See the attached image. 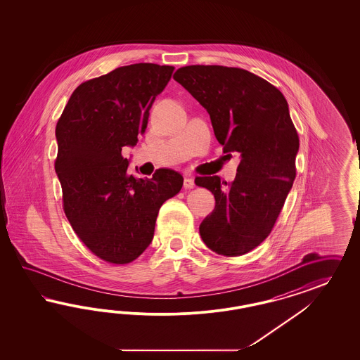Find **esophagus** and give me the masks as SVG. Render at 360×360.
I'll list each match as a JSON object with an SVG mask.
<instances>
[{"instance_id":"34e87169","label":"esophagus","mask_w":360,"mask_h":360,"mask_svg":"<svg viewBox=\"0 0 360 360\" xmlns=\"http://www.w3.org/2000/svg\"><path fill=\"white\" fill-rule=\"evenodd\" d=\"M184 187L187 188V190H190V188H194V187H195L194 179H193V178H185V181H184Z\"/></svg>"}]
</instances>
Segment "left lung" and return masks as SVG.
<instances>
[{"instance_id": "left-lung-1", "label": "left lung", "mask_w": 360, "mask_h": 360, "mask_svg": "<svg viewBox=\"0 0 360 360\" xmlns=\"http://www.w3.org/2000/svg\"><path fill=\"white\" fill-rule=\"evenodd\" d=\"M173 77L207 110L223 152L241 157L231 184L218 175L195 179L215 196L199 226L202 240L218 255L241 256L269 236L293 186L300 140L288 101L269 82L236 67L186 65Z\"/></svg>"}]
</instances>
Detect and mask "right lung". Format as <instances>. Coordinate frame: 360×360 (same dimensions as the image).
I'll return each mask as SVG.
<instances>
[{"mask_svg": "<svg viewBox=\"0 0 360 360\" xmlns=\"http://www.w3.org/2000/svg\"><path fill=\"white\" fill-rule=\"evenodd\" d=\"M173 65L136 63L82 83L56 124L55 172L63 210L77 238L101 260L128 264L152 243L161 206L184 178L160 169L152 179L128 173L124 146H134Z\"/></svg>", "mask_w": 360, "mask_h": 360, "instance_id": "add662e5", "label": "right lung"}]
</instances>
